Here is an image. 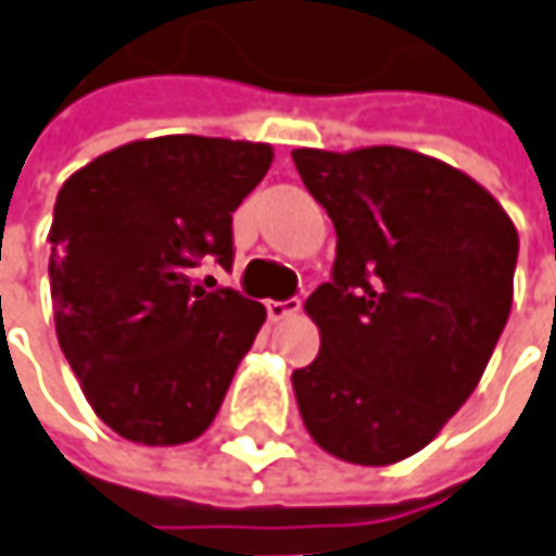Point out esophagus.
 Returning a JSON list of instances; mask_svg holds the SVG:
<instances>
[{"label":"esophagus","instance_id":"1","mask_svg":"<svg viewBox=\"0 0 556 556\" xmlns=\"http://www.w3.org/2000/svg\"><path fill=\"white\" fill-rule=\"evenodd\" d=\"M301 311V301L298 298H289V301H267V316L279 323V319H289V316H298Z\"/></svg>","mask_w":556,"mask_h":556}]
</instances>
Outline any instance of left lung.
I'll use <instances>...</instances> for the list:
<instances>
[{
    "label": "left lung",
    "instance_id": "left-lung-1",
    "mask_svg": "<svg viewBox=\"0 0 556 556\" xmlns=\"http://www.w3.org/2000/svg\"><path fill=\"white\" fill-rule=\"evenodd\" d=\"M336 224L332 282L304 301L319 354L292 372L319 450L384 468L425 450L486 372L514 301L517 227L470 175L406 147H298Z\"/></svg>",
    "mask_w": 556,
    "mask_h": 556
}]
</instances>
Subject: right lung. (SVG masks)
<instances>
[{
  "instance_id": "right-lung-1",
  "label": "right lung",
  "mask_w": 556,
  "mask_h": 556,
  "mask_svg": "<svg viewBox=\"0 0 556 556\" xmlns=\"http://www.w3.org/2000/svg\"><path fill=\"white\" fill-rule=\"evenodd\" d=\"M261 141L163 135L73 172L51 218L54 332L88 406L131 443L181 446L218 415L267 319L202 258H233V212L267 175Z\"/></svg>"
}]
</instances>
